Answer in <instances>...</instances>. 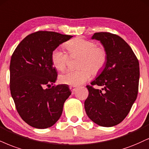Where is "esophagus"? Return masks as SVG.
I'll return each mask as SVG.
<instances>
[{
	"label": "esophagus",
	"mask_w": 149,
	"mask_h": 149,
	"mask_svg": "<svg viewBox=\"0 0 149 149\" xmlns=\"http://www.w3.org/2000/svg\"><path fill=\"white\" fill-rule=\"evenodd\" d=\"M70 91L72 92H74V91H76V90H77V88L75 87V86H70Z\"/></svg>",
	"instance_id": "1"
}]
</instances>
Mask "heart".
<instances>
[{"mask_svg":"<svg viewBox=\"0 0 149 149\" xmlns=\"http://www.w3.org/2000/svg\"><path fill=\"white\" fill-rule=\"evenodd\" d=\"M65 47L72 57L79 56L77 63L79 68L61 74V83L72 86L82 85L91 79L92 73L98 74L105 67L107 52L103 47L97 46L94 41L76 37L68 41ZM51 61L55 68L62 71L68 63L69 56L61 49H56L51 55Z\"/></svg>","mask_w":149,"mask_h":149,"instance_id":"1","label":"heart"}]
</instances>
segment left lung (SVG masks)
Wrapping results in <instances>:
<instances>
[{"label":"left lung","instance_id":"1","mask_svg":"<svg viewBox=\"0 0 149 149\" xmlns=\"http://www.w3.org/2000/svg\"><path fill=\"white\" fill-rule=\"evenodd\" d=\"M92 39L101 42L108 58L101 74L86 86L89 94L84 107L93 122L111 127L125 119L136 100L139 61L129 45L116 34L97 32Z\"/></svg>","mask_w":149,"mask_h":149}]
</instances>
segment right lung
Here are the masks:
<instances>
[{
    "label": "right lung",
    "instance_id": "right-lung-1",
    "mask_svg": "<svg viewBox=\"0 0 149 149\" xmlns=\"http://www.w3.org/2000/svg\"><path fill=\"white\" fill-rule=\"evenodd\" d=\"M72 37L54 32L38 31L22 40L10 61V91L17 112L36 128L54 125L71 95L68 86L55 83L57 72L51 61L53 51Z\"/></svg>",
    "mask_w": 149,
    "mask_h": 149
}]
</instances>
